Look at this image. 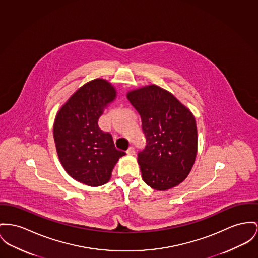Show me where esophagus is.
I'll list each match as a JSON object with an SVG mask.
<instances>
[{
  "label": "esophagus",
  "mask_w": 258,
  "mask_h": 258,
  "mask_svg": "<svg viewBox=\"0 0 258 258\" xmlns=\"http://www.w3.org/2000/svg\"><path fill=\"white\" fill-rule=\"evenodd\" d=\"M127 155H135V149L133 147H130L128 150H127Z\"/></svg>",
  "instance_id": "esophagus-1"
}]
</instances>
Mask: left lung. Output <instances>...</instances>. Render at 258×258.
<instances>
[{
	"label": "left lung",
	"instance_id": "obj_1",
	"mask_svg": "<svg viewBox=\"0 0 258 258\" xmlns=\"http://www.w3.org/2000/svg\"><path fill=\"white\" fill-rule=\"evenodd\" d=\"M127 99L141 116L147 139L146 149L138 154L144 182L156 190L178 186L188 177L198 152L194 114L156 85L131 90Z\"/></svg>",
	"mask_w": 258,
	"mask_h": 258
}]
</instances>
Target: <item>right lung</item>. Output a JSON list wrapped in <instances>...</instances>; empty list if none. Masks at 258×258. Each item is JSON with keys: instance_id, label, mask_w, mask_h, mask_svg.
Segmentation results:
<instances>
[{"instance_id": "right-lung-1", "label": "right lung", "mask_w": 258, "mask_h": 258, "mask_svg": "<svg viewBox=\"0 0 258 258\" xmlns=\"http://www.w3.org/2000/svg\"><path fill=\"white\" fill-rule=\"evenodd\" d=\"M115 98L111 83L102 78L91 80L69 98L54 118L53 139L62 167L90 187L107 183L118 159L126 155L98 126L103 109Z\"/></svg>"}]
</instances>
